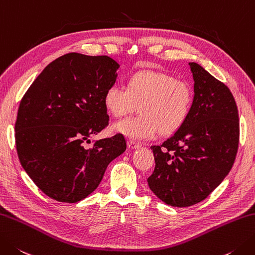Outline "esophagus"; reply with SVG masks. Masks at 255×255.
<instances>
[{
    "label": "esophagus",
    "mask_w": 255,
    "mask_h": 255,
    "mask_svg": "<svg viewBox=\"0 0 255 255\" xmlns=\"http://www.w3.org/2000/svg\"><path fill=\"white\" fill-rule=\"evenodd\" d=\"M127 146H128L129 149H138V148L141 147L140 143L134 142V141H132V140H128V141H127Z\"/></svg>",
    "instance_id": "34e87169"
}]
</instances>
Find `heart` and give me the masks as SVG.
Wrapping results in <instances>:
<instances>
[{
    "mask_svg": "<svg viewBox=\"0 0 255 255\" xmlns=\"http://www.w3.org/2000/svg\"><path fill=\"white\" fill-rule=\"evenodd\" d=\"M193 102L192 88L171 75L152 71L133 74L127 88L115 83L105 93L104 103L115 117H124L139 109L138 117L113 125V131L132 140H147L158 131L170 134L186 123Z\"/></svg>",
    "mask_w": 255,
    "mask_h": 255,
    "instance_id": "1",
    "label": "heart"
}]
</instances>
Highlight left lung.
<instances>
[{
    "label": "left lung",
    "instance_id": "obj_1",
    "mask_svg": "<svg viewBox=\"0 0 255 255\" xmlns=\"http://www.w3.org/2000/svg\"><path fill=\"white\" fill-rule=\"evenodd\" d=\"M193 102L186 123L151 146L156 167L148 186L164 203L190 207L201 202L228 176L236 160L240 125L230 89L197 63Z\"/></svg>",
    "mask_w": 255,
    "mask_h": 255
}]
</instances>
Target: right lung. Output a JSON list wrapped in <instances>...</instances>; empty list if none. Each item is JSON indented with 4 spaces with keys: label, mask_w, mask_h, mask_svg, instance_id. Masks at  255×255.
<instances>
[{
    "label": "right lung",
    "mask_w": 255,
    "mask_h": 255,
    "mask_svg": "<svg viewBox=\"0 0 255 255\" xmlns=\"http://www.w3.org/2000/svg\"><path fill=\"white\" fill-rule=\"evenodd\" d=\"M118 68L108 56L68 53L43 69L19 103L15 123L19 162L54 200L74 203L88 197L108 164L126 150L121 133L84 147L108 125L104 97Z\"/></svg>",
    "instance_id": "right-lung-1"
}]
</instances>
